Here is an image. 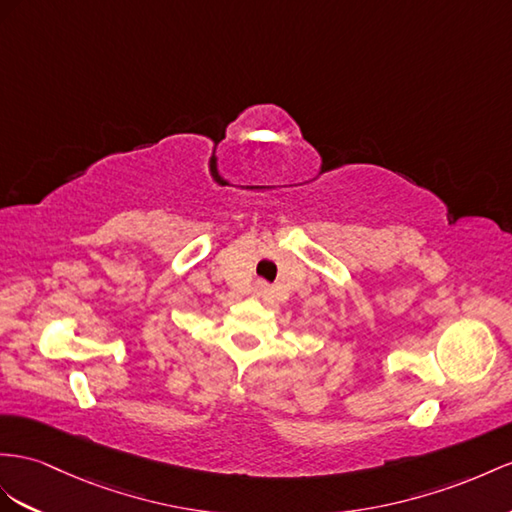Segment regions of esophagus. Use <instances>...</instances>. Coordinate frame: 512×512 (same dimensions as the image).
Instances as JSON below:
<instances>
[{"mask_svg": "<svg viewBox=\"0 0 512 512\" xmlns=\"http://www.w3.org/2000/svg\"><path fill=\"white\" fill-rule=\"evenodd\" d=\"M253 294H255L257 298H270V296H272V290H270L268 283L257 281L255 287H253Z\"/></svg>", "mask_w": 512, "mask_h": 512, "instance_id": "obj_1", "label": "esophagus"}]
</instances>
